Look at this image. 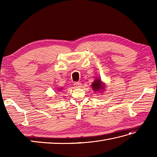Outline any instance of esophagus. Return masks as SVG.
I'll return each instance as SVG.
<instances>
[{
    "label": "esophagus",
    "mask_w": 157,
    "mask_h": 157,
    "mask_svg": "<svg viewBox=\"0 0 157 157\" xmlns=\"http://www.w3.org/2000/svg\"><path fill=\"white\" fill-rule=\"evenodd\" d=\"M73 86H74L76 88H79L82 87V84L80 82H75L74 84H73Z\"/></svg>",
    "instance_id": "1"
}]
</instances>
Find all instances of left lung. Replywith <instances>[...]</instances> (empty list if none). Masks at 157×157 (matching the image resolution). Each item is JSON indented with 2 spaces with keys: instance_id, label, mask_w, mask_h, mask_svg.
Returning a JSON list of instances; mask_svg holds the SVG:
<instances>
[{
  "instance_id": "1",
  "label": "left lung",
  "mask_w": 157,
  "mask_h": 157,
  "mask_svg": "<svg viewBox=\"0 0 157 157\" xmlns=\"http://www.w3.org/2000/svg\"><path fill=\"white\" fill-rule=\"evenodd\" d=\"M105 86L103 85L101 79H96L95 81L92 83V88L95 91H98L104 89Z\"/></svg>"
}]
</instances>
